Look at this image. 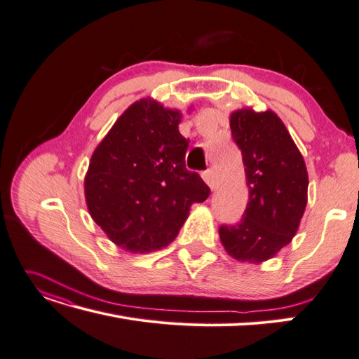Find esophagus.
I'll use <instances>...</instances> for the list:
<instances>
[{
	"instance_id": "34e87169",
	"label": "esophagus",
	"mask_w": 359,
	"mask_h": 359,
	"mask_svg": "<svg viewBox=\"0 0 359 359\" xmlns=\"http://www.w3.org/2000/svg\"><path fill=\"white\" fill-rule=\"evenodd\" d=\"M201 176H203L205 182L208 183V185H209V188H210V189H215V188H217L218 182H217L215 171H214L212 168H208L206 171H203V174H201Z\"/></svg>"
}]
</instances>
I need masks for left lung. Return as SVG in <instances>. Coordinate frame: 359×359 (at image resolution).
Listing matches in <instances>:
<instances>
[{
    "mask_svg": "<svg viewBox=\"0 0 359 359\" xmlns=\"http://www.w3.org/2000/svg\"><path fill=\"white\" fill-rule=\"evenodd\" d=\"M231 130L243 154L249 203L236 224L219 226V240L235 259L262 262L297 232L306 208V165L287 127L271 110H236Z\"/></svg>",
    "mask_w": 359,
    "mask_h": 359,
    "instance_id": "left-lung-1",
    "label": "left lung"
}]
</instances>
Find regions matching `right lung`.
Here are the masks:
<instances>
[{"mask_svg": "<svg viewBox=\"0 0 359 359\" xmlns=\"http://www.w3.org/2000/svg\"><path fill=\"white\" fill-rule=\"evenodd\" d=\"M180 114L151 100L136 101L97 147L85 179L94 222L128 252L168 245L191 205L210 189L185 165L189 140L179 132Z\"/></svg>", "mask_w": 359, "mask_h": 359, "instance_id": "1", "label": "right lung"}]
</instances>
